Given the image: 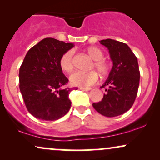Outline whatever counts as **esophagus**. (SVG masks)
Instances as JSON below:
<instances>
[{
  "label": "esophagus",
  "instance_id": "1",
  "mask_svg": "<svg viewBox=\"0 0 160 160\" xmlns=\"http://www.w3.org/2000/svg\"><path fill=\"white\" fill-rule=\"evenodd\" d=\"M80 89L83 91H89L91 89V88H84V87H80Z\"/></svg>",
  "mask_w": 160,
  "mask_h": 160
}]
</instances>
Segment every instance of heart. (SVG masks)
<instances>
[{
	"label": "heart",
	"mask_w": 160,
	"mask_h": 160,
	"mask_svg": "<svg viewBox=\"0 0 160 160\" xmlns=\"http://www.w3.org/2000/svg\"><path fill=\"white\" fill-rule=\"evenodd\" d=\"M89 56L95 60L93 67L98 71L102 76H105L109 73L110 65L107 62L102 59L104 58V53L98 47H90L86 49ZM73 52L72 50H68L62 55L59 60V65L61 68L65 72H71L73 70ZM98 79V75L95 71L89 72L76 71L70 76V82L73 86L80 87H87L95 82Z\"/></svg>",
	"instance_id": "1"
}]
</instances>
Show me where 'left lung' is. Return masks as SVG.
Returning <instances> with one entry per match:
<instances>
[{"mask_svg": "<svg viewBox=\"0 0 160 160\" xmlns=\"http://www.w3.org/2000/svg\"><path fill=\"white\" fill-rule=\"evenodd\" d=\"M99 42L109 50L113 66L102 86L108 87L106 93L92 106L104 117H117L128 111L137 96L140 81L138 58L126 43L112 39Z\"/></svg>", "mask_w": 160, "mask_h": 160, "instance_id": "8db88e82", "label": "left lung"}]
</instances>
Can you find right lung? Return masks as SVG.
<instances>
[{
    "instance_id": "add662e5",
    "label": "right lung",
    "mask_w": 160,
    "mask_h": 160,
    "mask_svg": "<svg viewBox=\"0 0 160 160\" xmlns=\"http://www.w3.org/2000/svg\"><path fill=\"white\" fill-rule=\"evenodd\" d=\"M74 47V43L47 38L28 51L19 69V89L28 111L36 118L56 120L69 111V94L78 88L62 89L68 80L59 60Z\"/></svg>"
}]
</instances>
